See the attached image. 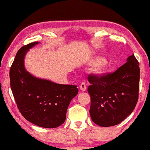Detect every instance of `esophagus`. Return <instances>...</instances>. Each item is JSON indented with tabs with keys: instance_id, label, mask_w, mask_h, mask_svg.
Returning <instances> with one entry per match:
<instances>
[{
	"instance_id": "34e87169",
	"label": "esophagus",
	"mask_w": 150,
	"mask_h": 150,
	"mask_svg": "<svg viewBox=\"0 0 150 150\" xmlns=\"http://www.w3.org/2000/svg\"><path fill=\"white\" fill-rule=\"evenodd\" d=\"M79 88H80V89L82 91H86V89H87V87H86L85 83H83V82L81 83V85H79Z\"/></svg>"
}]
</instances>
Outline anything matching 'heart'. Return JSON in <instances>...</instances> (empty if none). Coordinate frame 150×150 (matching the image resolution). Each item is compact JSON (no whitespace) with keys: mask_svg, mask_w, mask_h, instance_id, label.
<instances>
[{"mask_svg":"<svg viewBox=\"0 0 150 150\" xmlns=\"http://www.w3.org/2000/svg\"><path fill=\"white\" fill-rule=\"evenodd\" d=\"M91 63L92 65H95L93 69V73L98 76L105 75L111 69L110 63L102 57H95L91 59Z\"/></svg>","mask_w":150,"mask_h":150,"instance_id":"obj_1","label":"heart"}]
</instances>
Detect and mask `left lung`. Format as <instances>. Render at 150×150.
<instances>
[{"label": "left lung", "instance_id": "1", "mask_svg": "<svg viewBox=\"0 0 150 150\" xmlns=\"http://www.w3.org/2000/svg\"><path fill=\"white\" fill-rule=\"evenodd\" d=\"M91 83V118L96 124L117 125L132 112L138 100L139 62L134 55L114 73L104 76L88 75Z\"/></svg>", "mask_w": 150, "mask_h": 150}]
</instances>
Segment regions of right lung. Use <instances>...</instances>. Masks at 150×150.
Returning <instances> with one entry per match:
<instances>
[{"label":"right lung","instance_id":"1","mask_svg":"<svg viewBox=\"0 0 150 150\" xmlns=\"http://www.w3.org/2000/svg\"><path fill=\"white\" fill-rule=\"evenodd\" d=\"M38 43H30L18 51L10 69L11 87L18 108L28 121L42 128H54L65 122L68 106L79 90L77 85L35 77L25 69V55Z\"/></svg>","mask_w":150,"mask_h":150}]
</instances>
